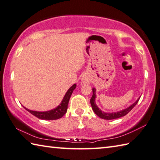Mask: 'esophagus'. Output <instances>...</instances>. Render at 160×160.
Instances as JSON below:
<instances>
[{
	"label": "esophagus",
	"mask_w": 160,
	"mask_h": 160,
	"mask_svg": "<svg viewBox=\"0 0 160 160\" xmlns=\"http://www.w3.org/2000/svg\"><path fill=\"white\" fill-rule=\"evenodd\" d=\"M82 80H83V83H89L90 82V79L88 77H86V76L83 77Z\"/></svg>",
	"instance_id": "34e87169"
}]
</instances>
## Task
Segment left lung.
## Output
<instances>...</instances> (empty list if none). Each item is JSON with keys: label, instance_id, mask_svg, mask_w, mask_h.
I'll list each match as a JSON object with an SVG mask.
<instances>
[{"label": "left lung", "instance_id": "obj_1", "mask_svg": "<svg viewBox=\"0 0 160 160\" xmlns=\"http://www.w3.org/2000/svg\"><path fill=\"white\" fill-rule=\"evenodd\" d=\"M94 93H95V89L93 88L92 89V96L90 99V103H91V106H92V108L93 110V111L97 116L99 117L100 118L107 119V120L115 119L119 118V117H122L126 115L127 114H128L130 111V110H131L135 106V105L138 103V102L139 100V98L134 103L132 104L131 106H129L128 108H127L126 109L121 110V111H119L117 112H112V113H106V112H102V110H101L97 106L95 102H94V99H95V97H96V95Z\"/></svg>", "mask_w": 160, "mask_h": 160}]
</instances>
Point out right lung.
Here are the masks:
<instances>
[{
  "label": "right lung",
  "mask_w": 160,
  "mask_h": 160,
  "mask_svg": "<svg viewBox=\"0 0 160 160\" xmlns=\"http://www.w3.org/2000/svg\"><path fill=\"white\" fill-rule=\"evenodd\" d=\"M76 86L77 85L74 84L70 88L69 90L67 91L66 94H65L63 99L61 103L54 110H50V111H47V112H37V111H33V110H30L28 108H26L25 107L24 108L28 110V112H30L32 115L38 117V119H45V120H55V119H59L66 113L68 102H69L70 98L72 95V93L73 92V90L76 88Z\"/></svg>",
  "instance_id": "add662e5"
}]
</instances>
